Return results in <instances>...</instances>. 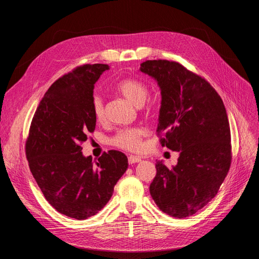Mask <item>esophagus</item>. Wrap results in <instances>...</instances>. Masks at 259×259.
Instances as JSON below:
<instances>
[{"label": "esophagus", "mask_w": 259, "mask_h": 259, "mask_svg": "<svg viewBox=\"0 0 259 259\" xmlns=\"http://www.w3.org/2000/svg\"><path fill=\"white\" fill-rule=\"evenodd\" d=\"M142 160V158L140 156H137V155H129L128 157V161L129 164H135V162H140Z\"/></svg>", "instance_id": "1"}]
</instances>
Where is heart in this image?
<instances>
[{"instance_id": "b5f03b06", "label": "heart", "mask_w": 259, "mask_h": 259, "mask_svg": "<svg viewBox=\"0 0 259 259\" xmlns=\"http://www.w3.org/2000/svg\"><path fill=\"white\" fill-rule=\"evenodd\" d=\"M116 91L137 106H142L149 95V87L144 81L137 78H124L115 85ZM91 109L95 119L101 121L105 117V107L102 98L94 94L91 100ZM146 135V130L142 127L121 129L116 132L110 143L122 150L137 152L142 148V141Z\"/></svg>"}]
</instances>
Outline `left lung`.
I'll use <instances>...</instances> for the list:
<instances>
[{
	"instance_id": "left-lung-1",
	"label": "left lung",
	"mask_w": 259,
	"mask_h": 259,
	"mask_svg": "<svg viewBox=\"0 0 259 259\" xmlns=\"http://www.w3.org/2000/svg\"><path fill=\"white\" fill-rule=\"evenodd\" d=\"M141 71L160 88L156 131L165 137L159 142L180 152L171 169L156 161L150 194L162 212L184 219L208 205L229 172L232 151L226 108L210 83L178 62L146 61Z\"/></svg>"
}]
</instances>
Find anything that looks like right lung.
Returning <instances> with one entry per match:
<instances>
[{
	"label": "right lung",
	"mask_w": 259,
	"mask_h": 259,
	"mask_svg": "<svg viewBox=\"0 0 259 259\" xmlns=\"http://www.w3.org/2000/svg\"><path fill=\"white\" fill-rule=\"evenodd\" d=\"M108 69L105 64H86L54 81L36 108L26 141L40 191L58 212L75 220L102 210L128 168L127 156L116 150L104 152L95 164L81 153L97 122L91 109L94 84Z\"/></svg>",
	"instance_id": "obj_1"
}]
</instances>
